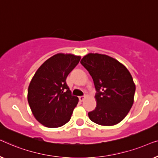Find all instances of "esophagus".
I'll list each match as a JSON object with an SVG mask.
<instances>
[{"mask_svg": "<svg viewBox=\"0 0 158 158\" xmlns=\"http://www.w3.org/2000/svg\"><path fill=\"white\" fill-rule=\"evenodd\" d=\"M86 95H84V96H81V97H79V101H81V102H83L84 99H85V98H86Z\"/></svg>", "mask_w": 158, "mask_h": 158, "instance_id": "obj_1", "label": "esophagus"}]
</instances>
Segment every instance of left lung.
<instances>
[{
    "label": "left lung",
    "instance_id": "obj_1",
    "mask_svg": "<svg viewBox=\"0 0 158 158\" xmlns=\"http://www.w3.org/2000/svg\"><path fill=\"white\" fill-rule=\"evenodd\" d=\"M80 63L88 71L96 89V108L88 113L94 123L112 126L123 120L134 102L135 84L123 64L104 54H88Z\"/></svg>",
    "mask_w": 158,
    "mask_h": 158
}]
</instances>
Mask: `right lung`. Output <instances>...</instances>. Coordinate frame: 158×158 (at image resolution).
Segmentation results:
<instances>
[{"label":"right lung","instance_id":"add662e5","mask_svg":"<svg viewBox=\"0 0 158 158\" xmlns=\"http://www.w3.org/2000/svg\"><path fill=\"white\" fill-rule=\"evenodd\" d=\"M81 56L57 54L38 69L30 82L28 102L35 118L45 127H59L70 120L78 104L66 83Z\"/></svg>","mask_w":158,"mask_h":158}]
</instances>
